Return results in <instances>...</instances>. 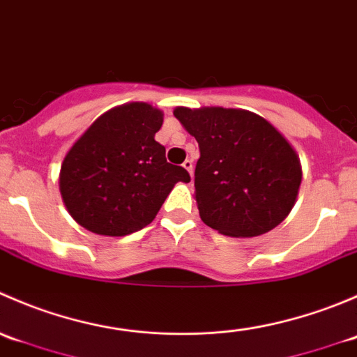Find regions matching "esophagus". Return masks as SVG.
<instances>
[{
	"label": "esophagus",
	"mask_w": 357,
	"mask_h": 357,
	"mask_svg": "<svg viewBox=\"0 0 357 357\" xmlns=\"http://www.w3.org/2000/svg\"><path fill=\"white\" fill-rule=\"evenodd\" d=\"M183 167H185L186 171L190 172V176L193 178V160H192V158H186V160L183 162Z\"/></svg>",
	"instance_id": "esophagus-1"
}]
</instances>
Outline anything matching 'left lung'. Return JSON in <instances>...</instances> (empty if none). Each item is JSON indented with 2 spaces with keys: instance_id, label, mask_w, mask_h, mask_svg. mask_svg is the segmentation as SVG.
I'll return each instance as SVG.
<instances>
[{
  "instance_id": "obj_1",
  "label": "left lung",
  "mask_w": 357,
  "mask_h": 357,
  "mask_svg": "<svg viewBox=\"0 0 357 357\" xmlns=\"http://www.w3.org/2000/svg\"><path fill=\"white\" fill-rule=\"evenodd\" d=\"M174 117L199 142L195 199L205 225L250 238L290 214L302 167L275 126L254 112L222 107H176Z\"/></svg>"
}]
</instances>
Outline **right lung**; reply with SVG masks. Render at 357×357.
I'll return each mask as SVG.
<instances>
[{
    "label": "right lung",
    "instance_id": "obj_1",
    "mask_svg": "<svg viewBox=\"0 0 357 357\" xmlns=\"http://www.w3.org/2000/svg\"><path fill=\"white\" fill-rule=\"evenodd\" d=\"M164 115L132 102L100 115L72 145L60 169V193L68 214L88 231L126 236L155 219L178 181L190 174L169 164L155 142Z\"/></svg>",
    "mask_w": 357,
    "mask_h": 357
}]
</instances>
